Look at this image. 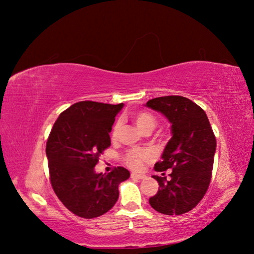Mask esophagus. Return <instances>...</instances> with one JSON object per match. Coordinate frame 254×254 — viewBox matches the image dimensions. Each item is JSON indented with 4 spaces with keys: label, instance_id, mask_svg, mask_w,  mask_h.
I'll return each mask as SVG.
<instances>
[{
    "label": "esophagus",
    "instance_id": "1",
    "mask_svg": "<svg viewBox=\"0 0 254 254\" xmlns=\"http://www.w3.org/2000/svg\"><path fill=\"white\" fill-rule=\"evenodd\" d=\"M131 178H132V179L141 180V179H145L146 176H143V175H140V173H131Z\"/></svg>",
    "mask_w": 254,
    "mask_h": 254
}]
</instances>
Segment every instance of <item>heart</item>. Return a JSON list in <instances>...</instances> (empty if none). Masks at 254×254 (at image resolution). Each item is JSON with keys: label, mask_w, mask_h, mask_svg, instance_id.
<instances>
[{"label": "heart", "mask_w": 254, "mask_h": 254, "mask_svg": "<svg viewBox=\"0 0 254 254\" xmlns=\"http://www.w3.org/2000/svg\"><path fill=\"white\" fill-rule=\"evenodd\" d=\"M133 121L135 126L138 127L140 131H151L156 127V119L154 115H151L148 112H138L133 115ZM120 130V122H116L115 126L113 127V137H116L117 132ZM153 158V154L148 149H139L133 148L130 149L124 155V162L128 168L139 170L142 168L145 162L150 161Z\"/></svg>", "instance_id": "1"}]
</instances>
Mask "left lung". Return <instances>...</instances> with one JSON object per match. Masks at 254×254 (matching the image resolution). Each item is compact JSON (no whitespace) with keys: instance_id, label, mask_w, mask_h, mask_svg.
Masks as SVG:
<instances>
[{"instance_id":"1","label":"left lung","mask_w":254,"mask_h":254,"mask_svg":"<svg viewBox=\"0 0 254 254\" xmlns=\"http://www.w3.org/2000/svg\"><path fill=\"white\" fill-rule=\"evenodd\" d=\"M146 107L169 120L172 134L162 161L155 164L158 172L172 169L170 179L153 176L160 188L149 198V204L160 213L184 214L197 205L209 188L217 148L214 133L205 112L188 98H154Z\"/></svg>"}]
</instances>
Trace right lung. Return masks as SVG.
Wrapping results in <instances>:
<instances>
[{
    "instance_id": "add662e5",
    "label": "right lung",
    "mask_w": 254,
    "mask_h": 254,
    "mask_svg": "<svg viewBox=\"0 0 254 254\" xmlns=\"http://www.w3.org/2000/svg\"><path fill=\"white\" fill-rule=\"evenodd\" d=\"M123 104L79 101L59 115L47 141L51 186L68 210L81 218L105 214L119 199V185L130 172L117 166L108 175L94 166L111 146L109 132Z\"/></svg>"
}]
</instances>
